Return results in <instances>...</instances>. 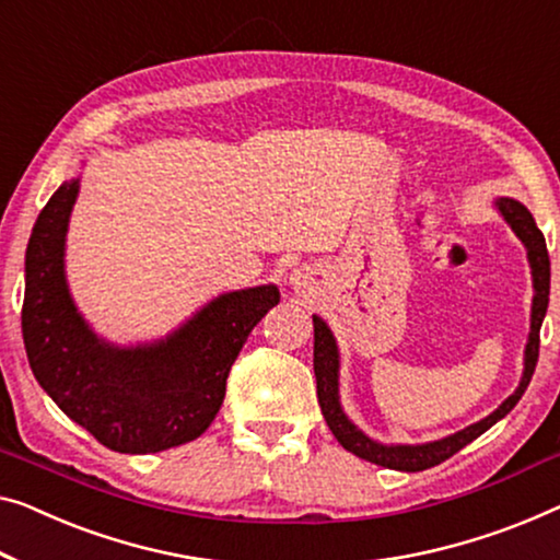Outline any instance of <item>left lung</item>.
Instances as JSON below:
<instances>
[{
  "label": "left lung",
  "instance_id": "left-lung-1",
  "mask_svg": "<svg viewBox=\"0 0 560 560\" xmlns=\"http://www.w3.org/2000/svg\"><path fill=\"white\" fill-rule=\"evenodd\" d=\"M500 213L503 219L511 223V229L515 231L525 248H528V261L533 269V289H536V296H533V314H530V337H528V347H525V372L521 380V387L513 392L511 397L505 399L503 405L498 407L493 415H488L486 420L470 424L463 432H455L445 440L438 442H428V445H380V442L370 440L362 435L360 430L354 428L352 422L347 420L345 412L339 407V395H337V372H339V354H337V345H334L331 331L327 329L319 316H314V374H316V395H319V407L324 420H327L331 435L337 438V442L349 453H354L362 460H370L374 465L389 467V470H402V472H420L428 470V467H435L440 463H445L447 457H453L455 453H460L465 445H470L475 438H480L482 432L493 428L498 420L513 410L518 405V399L523 397V392L528 389L533 372H536L538 364V349H540V324H544L546 308H548V294H550V258H548V248H546V238L544 233L538 231L536 221L528 208L513 198H500L498 200Z\"/></svg>",
  "mask_w": 560,
  "mask_h": 560
}]
</instances>
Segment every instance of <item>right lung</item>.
Listing matches in <instances>:
<instances>
[{"label": "right lung", "mask_w": 560, "mask_h": 560, "mask_svg": "<svg viewBox=\"0 0 560 560\" xmlns=\"http://www.w3.org/2000/svg\"><path fill=\"white\" fill-rule=\"evenodd\" d=\"M78 180L62 183L32 229L22 337L57 407L115 453H161L203 435L226 397L248 334L279 304L277 287L223 294L153 347L115 349L85 327L65 283V233Z\"/></svg>", "instance_id": "1"}]
</instances>
